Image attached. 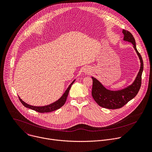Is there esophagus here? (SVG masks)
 I'll return each mask as SVG.
<instances>
[{"mask_svg": "<svg viewBox=\"0 0 152 152\" xmlns=\"http://www.w3.org/2000/svg\"><path fill=\"white\" fill-rule=\"evenodd\" d=\"M83 72H84L85 74H88V73H89L91 72V70H90V69H89V68H88V67H86V68H85V69H84V70H83Z\"/></svg>", "mask_w": 152, "mask_h": 152, "instance_id": "1", "label": "esophagus"}]
</instances>
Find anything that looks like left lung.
<instances>
[{"instance_id":"obj_1","label":"left lung","mask_w":152,"mask_h":152,"mask_svg":"<svg viewBox=\"0 0 152 152\" xmlns=\"http://www.w3.org/2000/svg\"><path fill=\"white\" fill-rule=\"evenodd\" d=\"M124 40L131 42L139 57L141 63L140 69L134 82L126 88L118 91L106 89L97 79L92 77V96L95 102L101 107L109 109H117L122 107L138 94L141 85V76L143 71V61L140 54L137 49L135 40L132 34L127 30H123Z\"/></svg>"}]
</instances>
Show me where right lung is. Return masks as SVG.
Returning a JSON list of instances; mask_svg holds the SVG:
<instances>
[{"mask_svg": "<svg viewBox=\"0 0 152 152\" xmlns=\"http://www.w3.org/2000/svg\"><path fill=\"white\" fill-rule=\"evenodd\" d=\"M75 81V80H74L72 83L69 85V86L68 87V88L66 89V91H65V92L64 93V94L61 96V97L58 99V100L56 101V102L50 104L49 105L45 106H42V107H37V106H31L29 105L27 103H26L25 102H24L20 98V97L18 96L19 99L21 102V103L23 104V105L24 106V107H27V108H29L30 109H32L36 112H39V113H48V112H53L54 110H56L58 109H60V107H61L66 103V99L69 92V91L70 89L71 86L72 85H73V83H74V82Z\"/></svg>", "mask_w": 152, "mask_h": 152, "instance_id": "obj_1", "label": "right lung"}]
</instances>
